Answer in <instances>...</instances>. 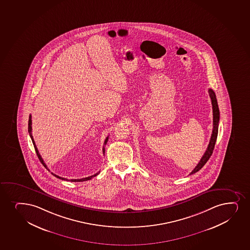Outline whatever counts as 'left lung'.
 I'll use <instances>...</instances> for the list:
<instances>
[{
  "label": "left lung",
  "mask_w": 250,
  "mask_h": 250,
  "mask_svg": "<svg viewBox=\"0 0 250 250\" xmlns=\"http://www.w3.org/2000/svg\"><path fill=\"white\" fill-rule=\"evenodd\" d=\"M208 93L209 96L211 98L212 113H213V129H212V134L211 135V139H210V142H209L208 149L206 150L202 159L200 160L199 163L197 165L196 167L194 168V170L191 171L190 175L196 173L197 171L201 170L203 168V166L208 161L209 158L211 157V154H212V151L214 150L215 143H216V141H217L220 113H219V109H218V105H217V98H216V94H215L214 91L211 89V88H209Z\"/></svg>",
  "instance_id": "obj_1"
}]
</instances>
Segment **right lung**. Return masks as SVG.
<instances>
[{
    "instance_id": "1",
    "label": "right lung",
    "mask_w": 250,
    "mask_h": 250,
    "mask_svg": "<svg viewBox=\"0 0 250 250\" xmlns=\"http://www.w3.org/2000/svg\"><path fill=\"white\" fill-rule=\"evenodd\" d=\"M28 132H29L30 137H31V139H32V141H33V146H34V148H35L36 153H37V156H38V157H39V160H40V162H42V164L45 167L47 168V166H46V164H45L44 162H43V160H42V158L41 155L39 154L38 148H37V146H36L35 141H34V140H33V135H32V115H29V121H28ZM108 139H109V137H107V138L105 139V141H104V145L107 144V141H108ZM104 151H105V150H104ZM47 170H48V169H47ZM100 171H99V172H97V173L96 174H94V175H93V176H88V177H84V178H82V179L71 180L66 179V178L61 177V176H57V175H55V174H53V176H56V177H58V178H59V179L66 180V181H70V182H85V181L90 180L91 179V178H93V177H94V176H97L98 174L100 173Z\"/></svg>"
}]
</instances>
